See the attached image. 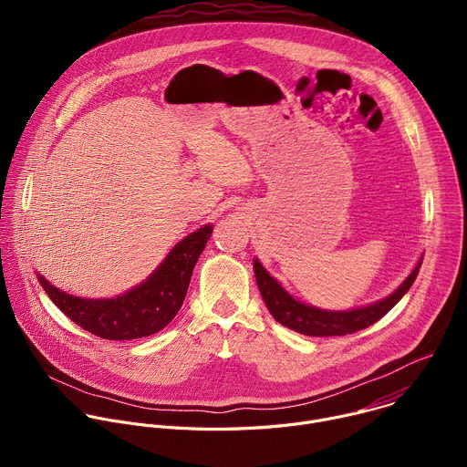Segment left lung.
<instances>
[{
	"label": "left lung",
	"instance_id": "obj_1",
	"mask_svg": "<svg viewBox=\"0 0 467 467\" xmlns=\"http://www.w3.org/2000/svg\"><path fill=\"white\" fill-rule=\"evenodd\" d=\"M421 260L423 256H420L410 275L389 296L371 305L357 306L351 310H325L296 299L281 286L277 279L268 274V270L264 268L258 258L253 260V270L260 296L275 321L296 332H301L305 337H344L373 325L401 301V297L410 290L418 277Z\"/></svg>",
	"mask_w": 467,
	"mask_h": 467
}]
</instances>
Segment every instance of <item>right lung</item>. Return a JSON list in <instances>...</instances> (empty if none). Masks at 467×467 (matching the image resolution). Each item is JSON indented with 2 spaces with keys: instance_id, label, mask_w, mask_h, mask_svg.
I'll return each mask as SVG.
<instances>
[{
  "instance_id": "add662e5",
  "label": "right lung",
  "mask_w": 467,
  "mask_h": 467,
  "mask_svg": "<svg viewBox=\"0 0 467 467\" xmlns=\"http://www.w3.org/2000/svg\"><path fill=\"white\" fill-rule=\"evenodd\" d=\"M213 225H203L182 238L135 288L116 297H78L53 286L36 274L49 299L81 328L105 340H135L164 328L182 306L193 265L203 253Z\"/></svg>"
}]
</instances>
